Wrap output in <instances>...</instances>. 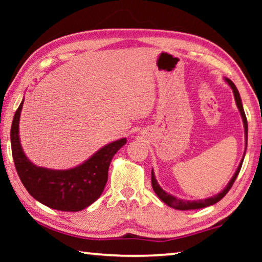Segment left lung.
<instances>
[{
  "label": "left lung",
  "mask_w": 262,
  "mask_h": 262,
  "mask_svg": "<svg viewBox=\"0 0 262 262\" xmlns=\"http://www.w3.org/2000/svg\"><path fill=\"white\" fill-rule=\"evenodd\" d=\"M225 82H227L230 88L232 89L233 91V96H234V100H236V104H237V107L239 110V112H241L242 115V119H243V123H244V129H245V151H244V156L242 158L241 163H239V165L237 167L236 172H234V174L232 176L231 180L229 181V184L227 185V187H225L222 192H220L219 194L214 195V196L211 198H208V199H203V200H194V201H187V200H181V199H178L173 196V195L168 194L167 192H165L161 186L158 185L157 180H156V177H155L154 173V170L151 171V184H152V188L155 190V193L157 194V196L161 199V200L166 203L167 206H170L171 208H174V209H178V210H190V209H201V208H206V207H209L215 205L216 202H219L220 200H222L227 193L230 190V188L232 187V185L234 183V180L237 179L239 171H241L242 165H243V161H244V157H245V152H246V147H247V120H246V115L245 112H244V108H243V104H242V99H241V96H239V92L237 90L236 85H234L233 82L231 79L229 78H225Z\"/></svg>",
  "instance_id": "1"
}]
</instances>
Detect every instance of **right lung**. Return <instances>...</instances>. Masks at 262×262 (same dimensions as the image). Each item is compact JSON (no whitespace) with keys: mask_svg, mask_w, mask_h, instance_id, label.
I'll list each match as a JSON object with an SVG mask.
<instances>
[{"mask_svg":"<svg viewBox=\"0 0 262 262\" xmlns=\"http://www.w3.org/2000/svg\"><path fill=\"white\" fill-rule=\"evenodd\" d=\"M24 99L17 108L10 130L12 158L21 184L35 200L52 209L79 211L98 199L108 178L111 161L127 143L120 139L104 145L78 166L52 170L37 166L25 156L19 140V118Z\"/></svg>","mask_w":262,"mask_h":262,"instance_id":"add662e5","label":"right lung"}]
</instances>
